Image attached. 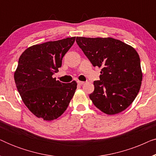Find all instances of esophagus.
Listing matches in <instances>:
<instances>
[{
    "label": "esophagus",
    "mask_w": 156,
    "mask_h": 156,
    "mask_svg": "<svg viewBox=\"0 0 156 156\" xmlns=\"http://www.w3.org/2000/svg\"><path fill=\"white\" fill-rule=\"evenodd\" d=\"M77 84L79 85H83L84 84V82H82V81H77Z\"/></svg>",
    "instance_id": "esophagus-1"
}]
</instances>
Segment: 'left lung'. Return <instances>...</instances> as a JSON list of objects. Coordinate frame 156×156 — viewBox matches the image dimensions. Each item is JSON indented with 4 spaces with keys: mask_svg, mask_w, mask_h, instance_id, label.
Instances as JSON below:
<instances>
[{
    "mask_svg": "<svg viewBox=\"0 0 156 156\" xmlns=\"http://www.w3.org/2000/svg\"><path fill=\"white\" fill-rule=\"evenodd\" d=\"M76 42L94 67H101L89 98L108 115L119 114L132 104L141 86L140 57L135 49L112 37H76Z\"/></svg>",
    "mask_w": 156,
    "mask_h": 156,
    "instance_id": "left-lung-1",
    "label": "left lung"
}]
</instances>
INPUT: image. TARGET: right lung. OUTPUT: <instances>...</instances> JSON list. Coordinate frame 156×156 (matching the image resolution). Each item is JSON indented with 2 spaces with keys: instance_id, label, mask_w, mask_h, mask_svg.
Listing matches in <instances>:
<instances>
[{
  "instance_id": "right-lung-1",
  "label": "right lung",
  "mask_w": 156,
  "mask_h": 156,
  "mask_svg": "<svg viewBox=\"0 0 156 156\" xmlns=\"http://www.w3.org/2000/svg\"><path fill=\"white\" fill-rule=\"evenodd\" d=\"M74 41L75 37H72L35 44L19 58L15 82L23 103L37 118L45 121L57 119L75 93V81L65 84L52 77Z\"/></svg>"
}]
</instances>
